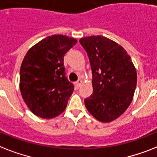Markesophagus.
Wrapping results in <instances>:
<instances>
[{
	"instance_id": "34e87169",
	"label": "esophagus",
	"mask_w": 157,
	"mask_h": 157,
	"mask_svg": "<svg viewBox=\"0 0 157 157\" xmlns=\"http://www.w3.org/2000/svg\"><path fill=\"white\" fill-rule=\"evenodd\" d=\"M82 83H83V81H82V80H81V79H80V80H78V81H77L76 82V86H77V87H80V86H81V85H82Z\"/></svg>"
}]
</instances>
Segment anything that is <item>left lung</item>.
Returning a JSON list of instances; mask_svg holds the SVG:
<instances>
[{
    "label": "left lung",
    "mask_w": 157,
    "mask_h": 157,
    "mask_svg": "<svg viewBox=\"0 0 157 157\" xmlns=\"http://www.w3.org/2000/svg\"><path fill=\"white\" fill-rule=\"evenodd\" d=\"M91 66L93 94L85 99L90 114L109 123L124 113L133 99L137 72L127 51L101 35L81 38Z\"/></svg>",
    "instance_id": "left-lung-1"
}]
</instances>
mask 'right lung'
<instances>
[{"mask_svg":"<svg viewBox=\"0 0 157 157\" xmlns=\"http://www.w3.org/2000/svg\"><path fill=\"white\" fill-rule=\"evenodd\" d=\"M76 43L71 37L54 34L39 41L25 54L20 68V91L36 116L52 118L65 109L74 88L66 78L63 56Z\"/></svg>","mask_w":157,"mask_h":157,"instance_id":"obj_1","label":"right lung"}]
</instances>
